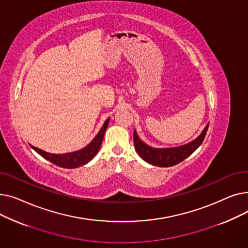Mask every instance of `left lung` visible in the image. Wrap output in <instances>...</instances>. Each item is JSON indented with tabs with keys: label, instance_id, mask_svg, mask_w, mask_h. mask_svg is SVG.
<instances>
[{
	"label": "left lung",
	"instance_id": "left-lung-1",
	"mask_svg": "<svg viewBox=\"0 0 248 248\" xmlns=\"http://www.w3.org/2000/svg\"><path fill=\"white\" fill-rule=\"evenodd\" d=\"M209 124H207L204 131L201 133V135L190 144H187L185 146H182L179 148H172V149H154L149 146H147L145 142H142L136 131H134V145L137 153L139 154L140 157L148 162L149 164H152L154 166L159 167H171L175 166L182 161H184L186 158H188L193 152L196 150L205 139L206 133Z\"/></svg>",
	"mask_w": 248,
	"mask_h": 248
}]
</instances>
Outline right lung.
<instances>
[{"label": "right lung", "instance_id": "1", "mask_svg": "<svg viewBox=\"0 0 248 248\" xmlns=\"http://www.w3.org/2000/svg\"><path fill=\"white\" fill-rule=\"evenodd\" d=\"M109 119L106 121V123L103 124L101 129L97 136L93 139V140L90 142V144L85 147L84 149L73 152V153H68V154H50L47 152H44L40 149L35 148L33 146L32 149H34L39 155H41L42 157L51 163H53L54 165L61 167V168H67V169H72V168H77L80 167L82 165H85L88 163L90 160H93L94 155L97 154V152L100 149L101 142L104 137V133L107 131V127L108 125Z\"/></svg>", "mask_w": 248, "mask_h": 248}]
</instances>
